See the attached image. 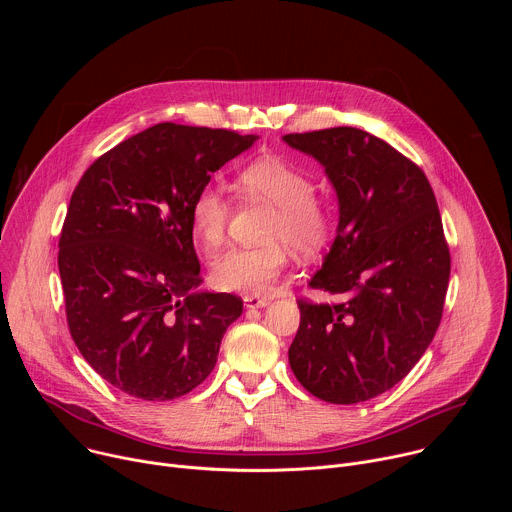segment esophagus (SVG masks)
<instances>
[{
	"label": "esophagus",
	"instance_id": "esophagus-1",
	"mask_svg": "<svg viewBox=\"0 0 512 512\" xmlns=\"http://www.w3.org/2000/svg\"><path fill=\"white\" fill-rule=\"evenodd\" d=\"M243 302H245V306L251 308V310H253V308H265V306L269 304L267 298H259V296H245Z\"/></svg>",
	"mask_w": 512,
	"mask_h": 512
}]
</instances>
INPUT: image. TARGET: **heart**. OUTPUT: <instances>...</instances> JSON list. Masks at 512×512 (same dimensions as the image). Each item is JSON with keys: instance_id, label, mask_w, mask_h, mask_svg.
I'll return each mask as SVG.
<instances>
[{"instance_id": "b5f03b06", "label": "heart", "mask_w": 512, "mask_h": 512, "mask_svg": "<svg viewBox=\"0 0 512 512\" xmlns=\"http://www.w3.org/2000/svg\"><path fill=\"white\" fill-rule=\"evenodd\" d=\"M237 190L245 202L275 206L259 247H233L212 261L214 283L227 291L263 294L281 275L289 261L291 245L296 253L314 257L334 237V210L316 194L314 178L302 168L277 156H263L245 164L237 174ZM233 216V200L218 184H204L190 202V227L204 249L221 247Z\"/></svg>"}]
</instances>
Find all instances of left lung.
I'll return each mask as SVG.
<instances>
[{"mask_svg": "<svg viewBox=\"0 0 512 512\" xmlns=\"http://www.w3.org/2000/svg\"><path fill=\"white\" fill-rule=\"evenodd\" d=\"M336 188L338 235L312 277L336 302L298 300L289 367L314 397L350 405L397 385L442 322L450 247L423 170L387 141L330 127L283 137Z\"/></svg>", "mask_w": 512, "mask_h": 512, "instance_id": "left-lung-1", "label": "left lung"}]
</instances>
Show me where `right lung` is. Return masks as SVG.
<instances>
[{"label":"right lung","mask_w":512,"mask_h":512,"mask_svg":"<svg viewBox=\"0 0 512 512\" xmlns=\"http://www.w3.org/2000/svg\"><path fill=\"white\" fill-rule=\"evenodd\" d=\"M255 139L158 123L97 158L72 192L58 241L66 324L119 391L170 401L212 373L243 300L194 291L202 275L190 202Z\"/></svg>","instance_id":"obj_1"}]
</instances>
